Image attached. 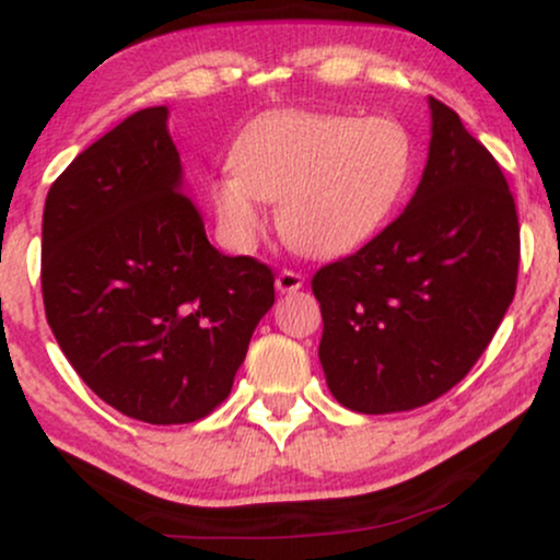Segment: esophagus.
Listing matches in <instances>:
<instances>
[{
  "label": "esophagus",
  "mask_w": 560,
  "mask_h": 560,
  "mask_svg": "<svg viewBox=\"0 0 560 560\" xmlns=\"http://www.w3.org/2000/svg\"><path fill=\"white\" fill-rule=\"evenodd\" d=\"M302 284H305V276L292 271V268H284V271H279V276H276V289L279 292H298Z\"/></svg>",
  "instance_id": "obj_1"
}]
</instances>
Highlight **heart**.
<instances>
[{"label": "heart", "mask_w": 560, "mask_h": 560, "mask_svg": "<svg viewBox=\"0 0 560 560\" xmlns=\"http://www.w3.org/2000/svg\"><path fill=\"white\" fill-rule=\"evenodd\" d=\"M234 173L213 184L223 236L249 247L260 202H279V231L292 249L337 258L382 231L408 197L416 144L400 120L337 113H279L236 141Z\"/></svg>", "instance_id": "b5f03b06"}]
</instances>
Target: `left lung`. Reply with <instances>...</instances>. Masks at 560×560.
Masks as SVG:
<instances>
[{
    "instance_id": "1",
    "label": "left lung",
    "mask_w": 560,
    "mask_h": 560,
    "mask_svg": "<svg viewBox=\"0 0 560 560\" xmlns=\"http://www.w3.org/2000/svg\"><path fill=\"white\" fill-rule=\"evenodd\" d=\"M432 141L408 208L358 253L318 268L326 384L382 416L436 400L464 378L516 294L518 215L487 147L429 96Z\"/></svg>"
}]
</instances>
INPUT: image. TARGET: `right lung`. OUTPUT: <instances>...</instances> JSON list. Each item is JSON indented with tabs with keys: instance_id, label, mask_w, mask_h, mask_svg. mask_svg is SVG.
<instances>
[{
	"instance_id": "obj_1",
	"label": "right lung",
	"mask_w": 560,
	"mask_h": 560,
	"mask_svg": "<svg viewBox=\"0 0 560 560\" xmlns=\"http://www.w3.org/2000/svg\"><path fill=\"white\" fill-rule=\"evenodd\" d=\"M165 107L128 115L49 186L47 320L86 387L144 423H191L229 397L273 305L266 262L229 258L182 186Z\"/></svg>"
}]
</instances>
